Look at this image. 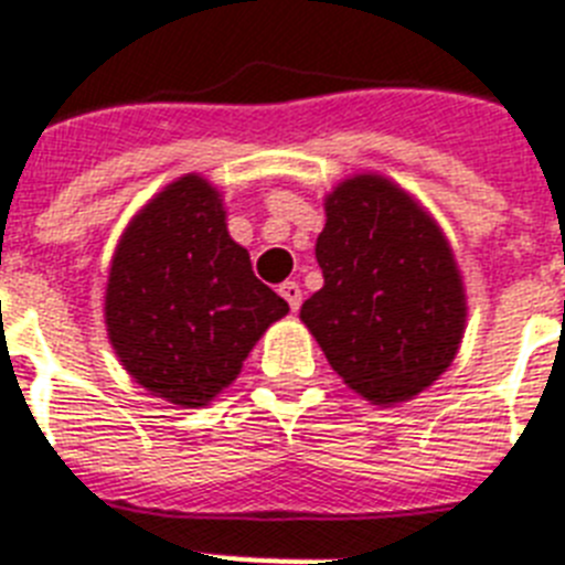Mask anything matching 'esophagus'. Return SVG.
I'll list each match as a JSON object with an SVG mask.
<instances>
[{
    "label": "esophagus",
    "instance_id": "34e87169",
    "mask_svg": "<svg viewBox=\"0 0 565 565\" xmlns=\"http://www.w3.org/2000/svg\"><path fill=\"white\" fill-rule=\"evenodd\" d=\"M278 292H281L284 301L290 305V310L298 312V307H301V287H298L296 281H284L281 287H278Z\"/></svg>",
    "mask_w": 565,
    "mask_h": 565
}]
</instances>
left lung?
<instances>
[{"label": "left lung", "instance_id": "8db88e82", "mask_svg": "<svg viewBox=\"0 0 565 565\" xmlns=\"http://www.w3.org/2000/svg\"><path fill=\"white\" fill-rule=\"evenodd\" d=\"M316 241L324 287L301 305L327 362L373 405L414 399L451 367L466 333V287L451 244L382 174L341 180Z\"/></svg>", "mask_w": 565, "mask_h": 565}]
</instances>
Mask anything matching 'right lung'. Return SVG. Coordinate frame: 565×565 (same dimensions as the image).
<instances>
[{"label":"right lung","instance_id":"add662e5","mask_svg":"<svg viewBox=\"0 0 565 565\" xmlns=\"http://www.w3.org/2000/svg\"><path fill=\"white\" fill-rule=\"evenodd\" d=\"M287 312L230 238L221 192L201 174L154 194L114 249L108 341L137 385L172 405H210Z\"/></svg>","mask_w":565,"mask_h":565}]
</instances>
